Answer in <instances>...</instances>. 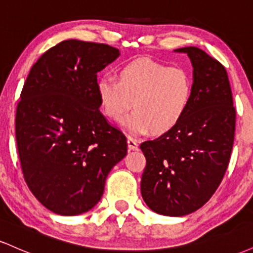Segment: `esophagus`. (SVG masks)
Returning <instances> with one entry per match:
<instances>
[{
	"mask_svg": "<svg viewBox=\"0 0 253 253\" xmlns=\"http://www.w3.org/2000/svg\"><path fill=\"white\" fill-rule=\"evenodd\" d=\"M127 144H128L129 150H138V143H136L135 139H133L132 136H128V138H127Z\"/></svg>",
	"mask_w": 253,
	"mask_h": 253,
	"instance_id": "1",
	"label": "esophagus"
}]
</instances>
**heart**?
I'll return each mask as SVG.
<instances>
[{"instance_id": "1", "label": "heart", "mask_w": 253, "mask_h": 253, "mask_svg": "<svg viewBox=\"0 0 253 253\" xmlns=\"http://www.w3.org/2000/svg\"><path fill=\"white\" fill-rule=\"evenodd\" d=\"M96 90L101 107L110 120L125 121L134 134L169 132L189 110L194 81L182 66H169L150 58L130 60L119 70V78L100 77Z\"/></svg>"}]
</instances>
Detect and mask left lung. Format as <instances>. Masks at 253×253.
<instances>
[{"label": "left lung", "mask_w": 253, "mask_h": 253, "mask_svg": "<svg viewBox=\"0 0 253 253\" xmlns=\"http://www.w3.org/2000/svg\"><path fill=\"white\" fill-rule=\"evenodd\" d=\"M194 68V94L181 123L140 144L146 158L141 195L153 211L183 216L213 196L227 170L236 108L223 65L197 47L177 48Z\"/></svg>", "instance_id": "obj_1"}]
</instances>
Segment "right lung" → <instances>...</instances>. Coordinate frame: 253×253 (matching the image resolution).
I'll return each instance as SVG.
<instances>
[{
	"label": "right lung",
	"instance_id": "1",
	"mask_svg": "<svg viewBox=\"0 0 253 253\" xmlns=\"http://www.w3.org/2000/svg\"><path fill=\"white\" fill-rule=\"evenodd\" d=\"M119 54L107 43L64 40L37 60L22 88L15 117L22 173L38 201L59 215L91 210L127 153L96 90L97 72Z\"/></svg>",
	"mask_w": 253,
	"mask_h": 253
}]
</instances>
